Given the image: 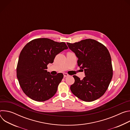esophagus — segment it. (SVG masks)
<instances>
[{"mask_svg":"<svg viewBox=\"0 0 130 130\" xmlns=\"http://www.w3.org/2000/svg\"><path fill=\"white\" fill-rule=\"evenodd\" d=\"M63 75H64V77H68V75L67 73H63Z\"/></svg>","mask_w":130,"mask_h":130,"instance_id":"esophagus-1","label":"esophagus"}]
</instances>
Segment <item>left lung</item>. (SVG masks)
<instances>
[{
	"mask_svg": "<svg viewBox=\"0 0 130 130\" xmlns=\"http://www.w3.org/2000/svg\"><path fill=\"white\" fill-rule=\"evenodd\" d=\"M67 44L75 53L78 58V65L84 69L85 74L81 80L76 76H73L75 83L70 86L71 92L84 101L98 99L104 94L113 77L108 50L102 44L92 39Z\"/></svg>",
	"mask_w": 130,
	"mask_h": 130,
	"instance_id": "obj_1",
	"label": "left lung"
}]
</instances>
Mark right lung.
Segmentation results:
<instances>
[{
  "mask_svg": "<svg viewBox=\"0 0 130 130\" xmlns=\"http://www.w3.org/2000/svg\"><path fill=\"white\" fill-rule=\"evenodd\" d=\"M67 49L65 43L47 38L33 40L25 46L20 54L16 73L20 85L28 97L42 102L56 93L63 73L52 76L46 69L58 54Z\"/></svg>",
  "mask_w": 130,
  "mask_h": 130,
  "instance_id": "obj_1",
  "label": "right lung"
}]
</instances>
